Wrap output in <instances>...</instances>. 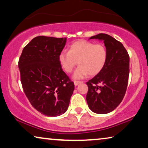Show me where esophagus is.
<instances>
[{
  "label": "esophagus",
  "instance_id": "obj_1",
  "mask_svg": "<svg viewBox=\"0 0 148 148\" xmlns=\"http://www.w3.org/2000/svg\"><path fill=\"white\" fill-rule=\"evenodd\" d=\"M74 85L77 86V85H78V84L82 83V82H81V81H76V80H74Z\"/></svg>",
  "mask_w": 148,
  "mask_h": 148
}]
</instances>
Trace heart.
<instances>
[{
	"label": "heart",
	"mask_w": 148,
	"mask_h": 148,
	"mask_svg": "<svg viewBox=\"0 0 148 148\" xmlns=\"http://www.w3.org/2000/svg\"><path fill=\"white\" fill-rule=\"evenodd\" d=\"M107 60V50L101 44L95 45L86 40H78L71 45L68 52L62 51L59 62L66 73H71L77 64L78 68L73 74L74 79H81L89 74L97 75Z\"/></svg>",
	"instance_id": "b5f03b06"
}]
</instances>
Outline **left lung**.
I'll return each instance as SVG.
<instances>
[{"label": "left lung", "mask_w": 148, "mask_h": 148, "mask_svg": "<svg viewBox=\"0 0 148 148\" xmlns=\"http://www.w3.org/2000/svg\"><path fill=\"white\" fill-rule=\"evenodd\" d=\"M89 39L103 40L107 60L99 74L86 82V99L94 113L104 114L113 111L121 103L127 90L129 75V56L121 42L106 34Z\"/></svg>", "instance_id": "8db88e82"}]
</instances>
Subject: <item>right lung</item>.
I'll list each match as a JSON object with an SVG mask.
<instances>
[{"instance_id": "1", "label": "right lung", "mask_w": 148, "mask_h": 148, "mask_svg": "<svg viewBox=\"0 0 148 148\" xmlns=\"http://www.w3.org/2000/svg\"><path fill=\"white\" fill-rule=\"evenodd\" d=\"M66 40L35 37L23 48L19 60L23 91L32 106L47 116L64 114L74 89V82L59 62Z\"/></svg>"}]
</instances>
